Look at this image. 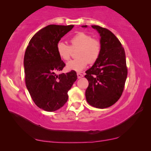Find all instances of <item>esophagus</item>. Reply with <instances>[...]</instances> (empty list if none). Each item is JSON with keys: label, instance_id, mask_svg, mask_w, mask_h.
I'll return each mask as SVG.
<instances>
[{"label": "esophagus", "instance_id": "34e87169", "mask_svg": "<svg viewBox=\"0 0 151 151\" xmlns=\"http://www.w3.org/2000/svg\"><path fill=\"white\" fill-rule=\"evenodd\" d=\"M77 76H78V78H82L83 77V74H82V73H77Z\"/></svg>", "mask_w": 151, "mask_h": 151}]
</instances>
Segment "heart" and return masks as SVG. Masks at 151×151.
<instances>
[{
	"instance_id": "heart-1",
	"label": "heart",
	"mask_w": 151,
	"mask_h": 151,
	"mask_svg": "<svg viewBox=\"0 0 151 151\" xmlns=\"http://www.w3.org/2000/svg\"><path fill=\"white\" fill-rule=\"evenodd\" d=\"M71 45H68L63 41L56 45L58 55L62 60H68L71 57L72 49H78L77 58L72 60L67 64L68 71H81L89 63H94L98 59L101 53V44L97 39L86 33L78 32L70 39Z\"/></svg>"
}]
</instances>
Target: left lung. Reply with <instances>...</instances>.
<instances>
[{"mask_svg":"<svg viewBox=\"0 0 151 151\" xmlns=\"http://www.w3.org/2000/svg\"><path fill=\"white\" fill-rule=\"evenodd\" d=\"M91 27L100 35L101 53L85 72L84 77L88 81L85 96L92 106L105 109L114 104L123 93L128 73L126 55L121 42L111 31L98 25Z\"/></svg>","mask_w":151,"mask_h":151,"instance_id":"8db88e82","label":"left lung"}]
</instances>
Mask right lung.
Instances as JSON below:
<instances>
[{"label":"right lung","mask_w":151,"mask_h":151,"mask_svg":"<svg viewBox=\"0 0 151 151\" xmlns=\"http://www.w3.org/2000/svg\"><path fill=\"white\" fill-rule=\"evenodd\" d=\"M74 25L50 24L31 39L24 56L25 84L33 101L40 109L52 112L63 107L68 91L77 80L74 71L56 75L65 67L56 51L57 43Z\"/></svg>","instance_id":"right-lung-1"}]
</instances>
